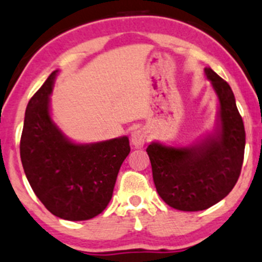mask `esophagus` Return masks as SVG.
<instances>
[{
    "label": "esophagus",
    "instance_id": "34e87169",
    "mask_svg": "<svg viewBox=\"0 0 262 262\" xmlns=\"http://www.w3.org/2000/svg\"><path fill=\"white\" fill-rule=\"evenodd\" d=\"M146 137H147V135H146V132L142 130V128H140V130H136L132 132L131 135V141L134 143L135 147H142L143 143L146 141Z\"/></svg>",
    "mask_w": 262,
    "mask_h": 262
}]
</instances>
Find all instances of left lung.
I'll use <instances>...</instances> for the list:
<instances>
[{
	"label": "left lung",
	"instance_id": "obj_1",
	"mask_svg": "<svg viewBox=\"0 0 262 262\" xmlns=\"http://www.w3.org/2000/svg\"><path fill=\"white\" fill-rule=\"evenodd\" d=\"M220 101L221 131L192 148L152 142L146 148L157 192L168 206L201 211L226 198L241 173L245 127L229 83L205 69Z\"/></svg>",
	"mask_w": 262,
	"mask_h": 262
}]
</instances>
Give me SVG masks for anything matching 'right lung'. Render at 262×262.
Here are the masks:
<instances>
[{
  "label": "right lung",
  "mask_w": 262,
  "mask_h": 262,
  "mask_svg": "<svg viewBox=\"0 0 262 262\" xmlns=\"http://www.w3.org/2000/svg\"><path fill=\"white\" fill-rule=\"evenodd\" d=\"M56 72L27 105L19 142L22 166L33 192L50 212L69 221L90 220L108 205L130 143L126 136L91 145L70 142L50 116Z\"/></svg>",
  "instance_id": "right-lung-1"
}]
</instances>
